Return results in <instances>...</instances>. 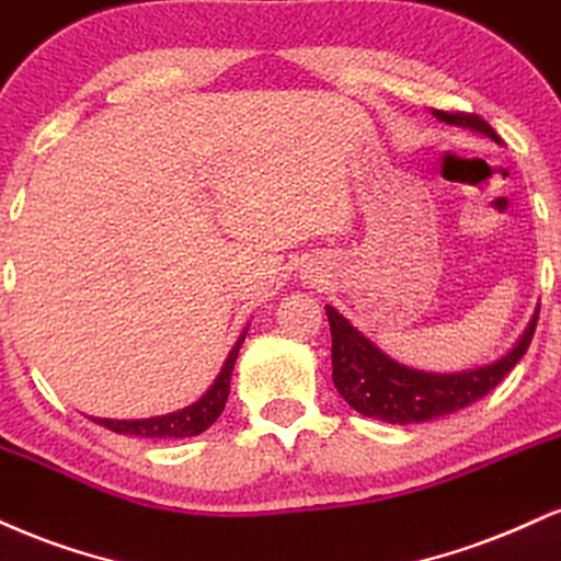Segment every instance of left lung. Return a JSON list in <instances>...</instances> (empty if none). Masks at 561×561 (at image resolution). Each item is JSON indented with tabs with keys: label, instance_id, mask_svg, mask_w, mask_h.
Returning a JSON list of instances; mask_svg holds the SVG:
<instances>
[{
	"label": "left lung",
	"instance_id": "obj_1",
	"mask_svg": "<svg viewBox=\"0 0 561 561\" xmlns=\"http://www.w3.org/2000/svg\"><path fill=\"white\" fill-rule=\"evenodd\" d=\"M440 123L457 125V128L476 130L489 136L491 141L502 144L496 130L483 117L465 115V112H440L433 110ZM538 309L519 335L517 344L491 365L472 367L459 373H425L401 365L380 352L370 339H365L357 328L348 322L339 309L325 307L331 322L333 339V383L348 407L373 420H383L391 425H414L427 420L446 417V414L465 410L472 401L483 399L510 375L512 367L528 352L533 333H536Z\"/></svg>",
	"mask_w": 561,
	"mask_h": 561
}]
</instances>
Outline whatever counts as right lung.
Listing matches in <instances>:
<instances>
[{
    "mask_svg": "<svg viewBox=\"0 0 561 561\" xmlns=\"http://www.w3.org/2000/svg\"><path fill=\"white\" fill-rule=\"evenodd\" d=\"M247 339V328L239 335L233 348H230L226 365H222L220 375L215 378V383L202 393V399H196L194 404L183 407V410L170 412V414H157V417H144V420H107V417H91L96 425H104L112 433H121V436H138V438H191L199 436L207 431L209 425L220 417V412L226 410V401L230 393V375H233L236 357H239V348Z\"/></svg>",
    "mask_w": 561,
    "mask_h": 561,
    "instance_id": "obj_1",
    "label": "right lung"
}]
</instances>
